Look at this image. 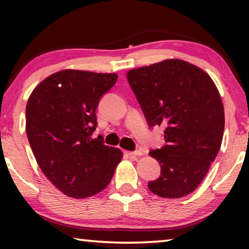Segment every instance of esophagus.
<instances>
[{"mask_svg":"<svg viewBox=\"0 0 249 249\" xmlns=\"http://www.w3.org/2000/svg\"><path fill=\"white\" fill-rule=\"evenodd\" d=\"M127 155L129 157L132 158H137V157H141L142 155V150H136V151H127Z\"/></svg>","mask_w":249,"mask_h":249,"instance_id":"esophagus-1","label":"esophagus"}]
</instances>
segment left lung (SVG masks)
<instances>
[{
	"instance_id": "1",
	"label": "left lung",
	"mask_w": 249,
	"mask_h": 249,
	"mask_svg": "<svg viewBox=\"0 0 249 249\" xmlns=\"http://www.w3.org/2000/svg\"><path fill=\"white\" fill-rule=\"evenodd\" d=\"M130 88L150 126L165 127L166 145L150 150L161 174L148 189L161 197L190 195L221 148L224 107L215 83L199 67L167 59L127 72Z\"/></svg>"
}]
</instances>
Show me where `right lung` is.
I'll use <instances>...</instances> for the list:
<instances>
[{
    "label": "right lung",
    "instance_id": "obj_1",
    "mask_svg": "<svg viewBox=\"0 0 249 249\" xmlns=\"http://www.w3.org/2000/svg\"><path fill=\"white\" fill-rule=\"evenodd\" d=\"M116 73L67 69L43 80L29 95L26 134L41 171L64 195L84 199L107 187L123 153L92 138L101 96Z\"/></svg>",
    "mask_w": 249,
    "mask_h": 249
}]
</instances>
